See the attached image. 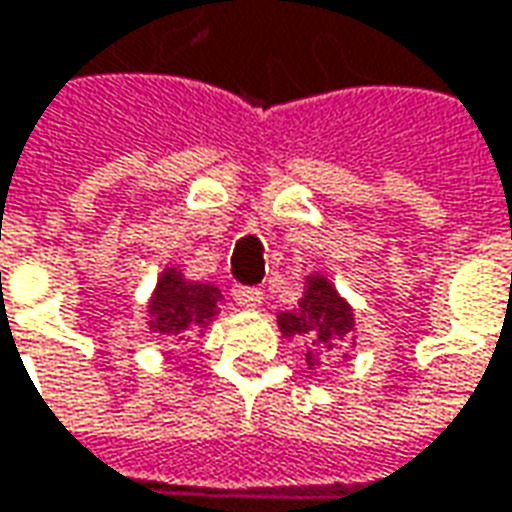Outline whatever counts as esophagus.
<instances>
[{
	"label": "esophagus",
	"instance_id": "34e87169",
	"mask_svg": "<svg viewBox=\"0 0 512 512\" xmlns=\"http://www.w3.org/2000/svg\"><path fill=\"white\" fill-rule=\"evenodd\" d=\"M233 301L239 304V307H245V310H256V307H262V290L259 287H233Z\"/></svg>",
	"mask_w": 512,
	"mask_h": 512
}]
</instances>
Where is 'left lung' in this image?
Masks as SVG:
<instances>
[{
	"label": "left lung",
	"instance_id": "left-lung-1",
	"mask_svg": "<svg viewBox=\"0 0 512 512\" xmlns=\"http://www.w3.org/2000/svg\"><path fill=\"white\" fill-rule=\"evenodd\" d=\"M279 327L284 335H307L315 349H338L352 335V310L338 290L321 276L307 281V290L296 312H281Z\"/></svg>",
	"mask_w": 512,
	"mask_h": 512
}]
</instances>
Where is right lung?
<instances>
[{
    "mask_svg": "<svg viewBox=\"0 0 512 512\" xmlns=\"http://www.w3.org/2000/svg\"><path fill=\"white\" fill-rule=\"evenodd\" d=\"M219 290L214 284L185 281L177 270H166L152 298L149 327L166 338H185L188 329H197L214 318Z\"/></svg>",
    "mask_w": 512,
    "mask_h": 512,
    "instance_id": "1",
    "label": "right lung"
}]
</instances>
